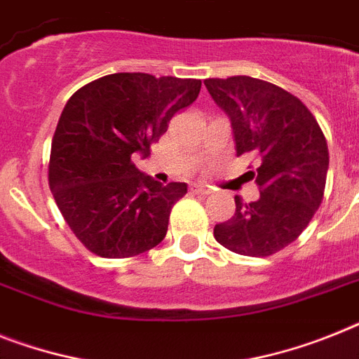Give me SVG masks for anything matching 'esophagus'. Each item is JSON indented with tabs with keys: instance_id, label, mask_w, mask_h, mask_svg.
<instances>
[{
	"instance_id": "obj_1",
	"label": "esophagus",
	"mask_w": 359,
	"mask_h": 359,
	"mask_svg": "<svg viewBox=\"0 0 359 359\" xmlns=\"http://www.w3.org/2000/svg\"><path fill=\"white\" fill-rule=\"evenodd\" d=\"M191 194L195 195H208V194H212V188L206 184H191Z\"/></svg>"
}]
</instances>
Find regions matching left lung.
Returning <instances> with one entry per match:
<instances>
[{"label":"left lung","mask_w":359,"mask_h":359,"mask_svg":"<svg viewBox=\"0 0 359 359\" xmlns=\"http://www.w3.org/2000/svg\"><path fill=\"white\" fill-rule=\"evenodd\" d=\"M215 104L228 114L237 155L255 153L261 165L250 171L259 198L215 224L224 248L266 257L297 239L321 204L328 171L325 135L306 105L281 87L250 76L204 80Z\"/></svg>","instance_id":"obj_1"}]
</instances>
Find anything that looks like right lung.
I'll return each instance as SVG.
<instances>
[{
    "label": "right lung",
    "instance_id": "right-lung-1",
    "mask_svg": "<svg viewBox=\"0 0 359 359\" xmlns=\"http://www.w3.org/2000/svg\"><path fill=\"white\" fill-rule=\"evenodd\" d=\"M201 80L146 72L107 74L78 89L50 146L49 186L72 233L93 254L133 257L165 237L186 182L161 184L133 164L197 100Z\"/></svg>",
    "mask_w": 359,
    "mask_h": 359
}]
</instances>
